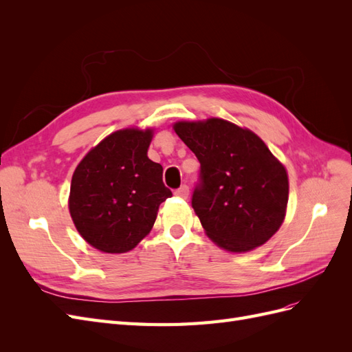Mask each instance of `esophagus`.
Wrapping results in <instances>:
<instances>
[{
  "instance_id": "34e87169",
  "label": "esophagus",
  "mask_w": 352,
  "mask_h": 352,
  "mask_svg": "<svg viewBox=\"0 0 352 352\" xmlns=\"http://www.w3.org/2000/svg\"><path fill=\"white\" fill-rule=\"evenodd\" d=\"M175 195L179 197V198H185L186 199L189 197V186L188 185H182L180 188H177L175 190Z\"/></svg>"
}]
</instances>
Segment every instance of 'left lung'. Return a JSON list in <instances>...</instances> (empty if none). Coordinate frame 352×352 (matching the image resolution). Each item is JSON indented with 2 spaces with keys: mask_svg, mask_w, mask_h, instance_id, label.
I'll use <instances>...</instances> for the list:
<instances>
[{
  "mask_svg": "<svg viewBox=\"0 0 352 352\" xmlns=\"http://www.w3.org/2000/svg\"><path fill=\"white\" fill-rule=\"evenodd\" d=\"M173 127L201 164L192 208L208 238L232 252L267 242L285 219V167L257 135L230 122H179Z\"/></svg>",
  "mask_w": 352,
  "mask_h": 352,
  "instance_id": "1",
  "label": "left lung"
}]
</instances>
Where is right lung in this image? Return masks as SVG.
<instances>
[{"mask_svg":"<svg viewBox=\"0 0 352 352\" xmlns=\"http://www.w3.org/2000/svg\"><path fill=\"white\" fill-rule=\"evenodd\" d=\"M153 131L123 129L85 155L72 177L69 210L82 238L102 252L120 254L140 243L172 197L162 164L148 158Z\"/></svg>","mask_w":352,"mask_h":352,"instance_id":"right-lung-1","label":"right lung"}]
</instances>
